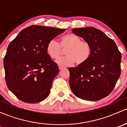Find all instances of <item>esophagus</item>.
Segmentation results:
<instances>
[{"mask_svg": "<svg viewBox=\"0 0 127 127\" xmlns=\"http://www.w3.org/2000/svg\"><path fill=\"white\" fill-rule=\"evenodd\" d=\"M64 67H63V66H59V69H60V70L63 69H64Z\"/></svg>", "mask_w": 127, "mask_h": 127, "instance_id": "obj_1", "label": "esophagus"}]
</instances>
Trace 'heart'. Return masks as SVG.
Here are the masks:
<instances>
[{"label": "heart", "mask_w": 127, "mask_h": 127, "mask_svg": "<svg viewBox=\"0 0 127 127\" xmlns=\"http://www.w3.org/2000/svg\"><path fill=\"white\" fill-rule=\"evenodd\" d=\"M65 51L66 56L57 60L56 63L60 66H68L76 63L77 65H82L89 60L92 55V47L87 41L82 40L77 35L69 33L60 39V43L55 40L48 42L46 47L47 53L52 59L58 58L62 53V49Z\"/></svg>", "instance_id": "b5f03b06"}]
</instances>
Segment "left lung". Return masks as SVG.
Returning a JSON list of instances; mask_svg holds the SVG:
<instances>
[{"label":"left lung","instance_id":"obj_1","mask_svg":"<svg viewBox=\"0 0 127 127\" xmlns=\"http://www.w3.org/2000/svg\"><path fill=\"white\" fill-rule=\"evenodd\" d=\"M72 31L89 42L92 55L84 64L69 68L70 88L80 99H103L112 92L119 79L121 53L114 41L99 29L87 27Z\"/></svg>","mask_w":127,"mask_h":127}]
</instances>
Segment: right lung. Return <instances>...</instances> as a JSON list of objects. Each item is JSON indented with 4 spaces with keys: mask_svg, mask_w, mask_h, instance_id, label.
<instances>
[{
    "mask_svg": "<svg viewBox=\"0 0 127 127\" xmlns=\"http://www.w3.org/2000/svg\"><path fill=\"white\" fill-rule=\"evenodd\" d=\"M64 29L33 25L9 44L3 60L7 87L19 99L37 103L49 95L59 67L47 53V45Z\"/></svg>",
    "mask_w": 127,
    "mask_h": 127,
    "instance_id": "1",
    "label": "right lung"
}]
</instances>
